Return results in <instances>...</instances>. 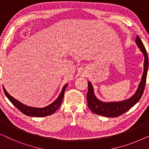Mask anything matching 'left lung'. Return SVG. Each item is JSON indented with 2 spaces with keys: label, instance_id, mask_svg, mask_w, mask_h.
I'll list each match as a JSON object with an SVG mask.
<instances>
[{
  "label": "left lung",
  "instance_id": "1",
  "mask_svg": "<svg viewBox=\"0 0 149 149\" xmlns=\"http://www.w3.org/2000/svg\"><path fill=\"white\" fill-rule=\"evenodd\" d=\"M136 42L144 56V72L137 91L130 98L125 100L114 102H104L99 100L95 97L94 93H93L92 85L90 82H88V91H87V107L93 113L107 117H119L129 111L141 98L144 93V88H145L148 68V58L146 49L138 35L136 38Z\"/></svg>",
  "mask_w": 149,
  "mask_h": 149
}]
</instances>
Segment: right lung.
Masks as SVG:
<instances>
[{
    "label": "right lung",
    "instance_id": "obj_1",
    "mask_svg": "<svg viewBox=\"0 0 149 149\" xmlns=\"http://www.w3.org/2000/svg\"><path fill=\"white\" fill-rule=\"evenodd\" d=\"M68 84L65 85L63 87L62 90L61 91L60 94L59 95L58 98L55 100L54 102L51 104L48 105L47 107H45L44 108H34V107H28L24 104H22L19 102L17 100H15L14 97H13L11 95H10L5 87H3V91L5 92V94L7 98L9 100L10 102L17 108L18 110H19L22 113L27 116H30V117H45V116L51 115L54 114L57 110H58L62 104V102L64 98V95L65 93V90H66V87Z\"/></svg>",
    "mask_w": 149,
    "mask_h": 149
}]
</instances>
